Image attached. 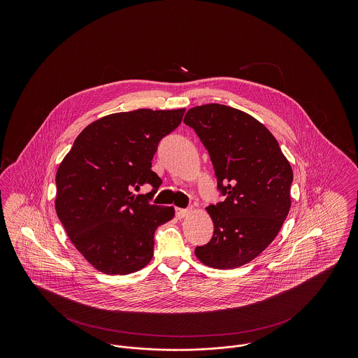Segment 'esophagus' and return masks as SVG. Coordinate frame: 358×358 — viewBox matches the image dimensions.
<instances>
[{
	"mask_svg": "<svg viewBox=\"0 0 358 358\" xmlns=\"http://www.w3.org/2000/svg\"><path fill=\"white\" fill-rule=\"evenodd\" d=\"M187 213H189V210H187V209H182V208H176V216H177L178 219H184V217L187 216Z\"/></svg>",
	"mask_w": 358,
	"mask_h": 358,
	"instance_id": "obj_1",
	"label": "esophagus"
}]
</instances>
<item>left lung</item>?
I'll return each instance as SVG.
<instances>
[{"label":"left lung","instance_id":"8db88e82","mask_svg":"<svg viewBox=\"0 0 358 358\" xmlns=\"http://www.w3.org/2000/svg\"><path fill=\"white\" fill-rule=\"evenodd\" d=\"M184 122L208 150L224 196L206 208L213 236L194 254L213 268L247 264L273 243L289 215V161L266 126L229 106L193 107Z\"/></svg>","mask_w":358,"mask_h":358}]
</instances>
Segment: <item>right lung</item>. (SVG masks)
I'll list each match as a JSON object with an SVG mask.
<instances>
[{"instance_id": "obj_1", "label": "right lung", "mask_w": 358, "mask_h": 358, "mask_svg": "<svg viewBox=\"0 0 358 358\" xmlns=\"http://www.w3.org/2000/svg\"><path fill=\"white\" fill-rule=\"evenodd\" d=\"M185 108L111 114L88 124L56 173V213L76 250L99 271L126 275L153 257L155 229L174 216L173 206L152 205L162 184L152 159ZM148 195L132 193L142 185Z\"/></svg>"}]
</instances>
